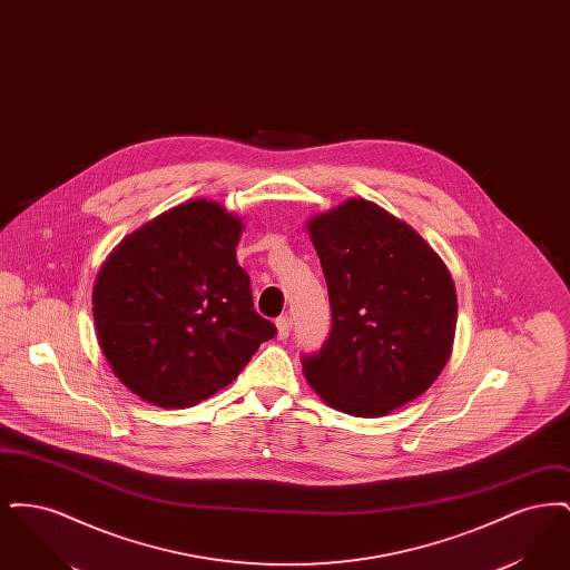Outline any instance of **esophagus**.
<instances>
[{
	"label": "esophagus",
	"mask_w": 570,
	"mask_h": 570,
	"mask_svg": "<svg viewBox=\"0 0 570 570\" xmlns=\"http://www.w3.org/2000/svg\"><path fill=\"white\" fill-rule=\"evenodd\" d=\"M275 326H277V337H279V340H286V337L291 335V328H293V321H291L288 316H279V318L275 321Z\"/></svg>",
	"instance_id": "34e87169"
}]
</instances>
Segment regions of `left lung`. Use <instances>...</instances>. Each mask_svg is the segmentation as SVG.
Returning a JSON list of instances; mask_svg holds the SVG:
<instances>
[{"label":"left lung","instance_id":"left-lung-1","mask_svg":"<svg viewBox=\"0 0 570 570\" xmlns=\"http://www.w3.org/2000/svg\"><path fill=\"white\" fill-rule=\"evenodd\" d=\"M307 230L325 273L331 333L318 353L301 356L305 379L353 416L416 400L453 351L451 273L416 230L363 198L312 217Z\"/></svg>","mask_w":570,"mask_h":570}]
</instances>
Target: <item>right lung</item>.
<instances>
[{"label": "right lung", "instance_id": "add662e5", "mask_svg": "<svg viewBox=\"0 0 570 570\" xmlns=\"http://www.w3.org/2000/svg\"><path fill=\"white\" fill-rule=\"evenodd\" d=\"M242 219L198 198L128 235L94 286L112 374L140 400L188 407L239 376L277 328L254 309L237 263Z\"/></svg>", "mask_w": 570, "mask_h": 570}]
</instances>
